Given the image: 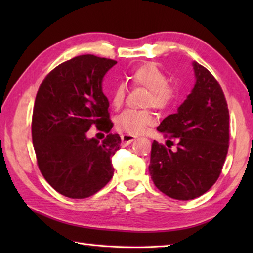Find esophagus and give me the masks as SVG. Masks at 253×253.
I'll list each match as a JSON object with an SVG mask.
<instances>
[{"instance_id": "esophagus-1", "label": "esophagus", "mask_w": 253, "mask_h": 253, "mask_svg": "<svg viewBox=\"0 0 253 253\" xmlns=\"http://www.w3.org/2000/svg\"><path fill=\"white\" fill-rule=\"evenodd\" d=\"M135 139H136L135 136H131V135H128V134L122 135V142H123L124 145H129L130 143L134 142Z\"/></svg>"}]
</instances>
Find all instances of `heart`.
Segmentation results:
<instances>
[{"mask_svg": "<svg viewBox=\"0 0 253 253\" xmlns=\"http://www.w3.org/2000/svg\"><path fill=\"white\" fill-rule=\"evenodd\" d=\"M128 81L135 87H143L148 90L146 106L156 109H165L174 101L176 90L168 84L166 75L155 63L146 62L138 66L128 76ZM114 108H121L125 100V88L118 85L111 93ZM153 118L148 111H125L116 118V128L131 135H139L152 125Z\"/></svg>", "mask_w": 253, "mask_h": 253, "instance_id": "b5f03b06", "label": "heart"}]
</instances>
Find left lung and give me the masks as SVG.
I'll return each mask as SVG.
<instances>
[{"instance_id":"8db88e82","label":"left lung","mask_w":253,"mask_h":253,"mask_svg":"<svg viewBox=\"0 0 253 253\" xmlns=\"http://www.w3.org/2000/svg\"><path fill=\"white\" fill-rule=\"evenodd\" d=\"M195 84L177 113L163 119L157 130L168 147L154 140L149 173L155 186L175 200H193L216 182L229 148V110L219 83L207 68L192 62ZM170 145H168V143Z\"/></svg>"}]
</instances>
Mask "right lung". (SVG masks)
Here are the masks:
<instances>
[{
  "instance_id": "1",
  "label": "right lung",
  "mask_w": 253,
  "mask_h": 253,
  "mask_svg": "<svg viewBox=\"0 0 253 253\" xmlns=\"http://www.w3.org/2000/svg\"><path fill=\"white\" fill-rule=\"evenodd\" d=\"M117 61L84 54L61 63L42 81L34 102L32 142L42 175L60 194L84 199L114 175L111 157L121 147L118 134L100 143L88 138L96 126L109 132V101L102 79Z\"/></svg>"
}]
</instances>
